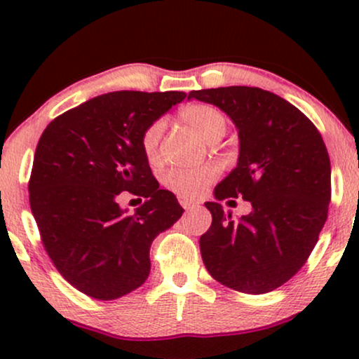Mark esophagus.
Returning a JSON list of instances; mask_svg holds the SVG:
<instances>
[{
  "mask_svg": "<svg viewBox=\"0 0 359 359\" xmlns=\"http://www.w3.org/2000/svg\"><path fill=\"white\" fill-rule=\"evenodd\" d=\"M179 203H180V205H182L184 209L199 208V205H201V201L192 199V197H185V196H180V197H179Z\"/></svg>",
  "mask_w": 359,
  "mask_h": 359,
  "instance_id": "esophagus-1",
  "label": "esophagus"
}]
</instances>
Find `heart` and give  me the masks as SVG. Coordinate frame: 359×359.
Segmentation results:
<instances>
[{
    "mask_svg": "<svg viewBox=\"0 0 359 359\" xmlns=\"http://www.w3.org/2000/svg\"><path fill=\"white\" fill-rule=\"evenodd\" d=\"M180 118L209 143L217 142L226 133V126H228L224 114L214 106L204 104V102L184 106L180 109ZM163 130H165V123L162 119H156L143 133L142 147L150 162L158 158ZM217 174H219V168L211 163L196 168H172L165 174L163 182L172 192L179 196L196 197L216 179Z\"/></svg>",
    "mask_w": 359,
    "mask_h": 359,
    "instance_id": "heart-1",
    "label": "heart"
}]
</instances>
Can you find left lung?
Segmentation results:
<instances>
[{
	"label": "left lung",
	"instance_id": "left-lung-1",
	"mask_svg": "<svg viewBox=\"0 0 359 359\" xmlns=\"http://www.w3.org/2000/svg\"><path fill=\"white\" fill-rule=\"evenodd\" d=\"M189 97L224 111L238 130V165L205 203L211 228L201 255L212 278L245 294H266L294 277L327 219L331 162L323 137L302 111L259 88L192 90ZM243 196L252 212L234 220L219 200Z\"/></svg>",
	"mask_w": 359,
	"mask_h": 359
}]
</instances>
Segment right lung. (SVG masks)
<instances>
[{
  "instance_id": "add662e5",
  "label": "right lung",
  "mask_w": 359,
  "mask_h": 359,
  "mask_svg": "<svg viewBox=\"0 0 359 359\" xmlns=\"http://www.w3.org/2000/svg\"><path fill=\"white\" fill-rule=\"evenodd\" d=\"M185 93L116 90L65 111L45 128L35 150L30 208L43 248L82 294L114 300L143 285L150 246L184 209L160 189L143 151V133ZM123 191L147 201L133 215Z\"/></svg>"
}]
</instances>
